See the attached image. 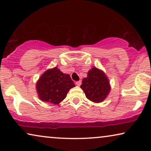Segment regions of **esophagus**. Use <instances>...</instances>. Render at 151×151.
<instances>
[{"mask_svg": "<svg viewBox=\"0 0 151 151\" xmlns=\"http://www.w3.org/2000/svg\"><path fill=\"white\" fill-rule=\"evenodd\" d=\"M76 85L79 86L81 85V84H82V82L80 81V80H79V81H77V82H76Z\"/></svg>", "mask_w": 151, "mask_h": 151, "instance_id": "34e87169", "label": "esophagus"}]
</instances>
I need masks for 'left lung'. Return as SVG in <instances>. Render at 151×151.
I'll return each mask as SVG.
<instances>
[{"label": "left lung", "instance_id": "1", "mask_svg": "<svg viewBox=\"0 0 151 151\" xmlns=\"http://www.w3.org/2000/svg\"><path fill=\"white\" fill-rule=\"evenodd\" d=\"M80 88L86 97L93 102H102L111 90L109 81L106 74L101 70L93 67L88 71L87 77L82 80Z\"/></svg>", "mask_w": 151, "mask_h": 151}]
</instances>
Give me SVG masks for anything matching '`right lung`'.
<instances>
[{"label":"right lung","instance_id":"add662e5","mask_svg":"<svg viewBox=\"0 0 151 151\" xmlns=\"http://www.w3.org/2000/svg\"><path fill=\"white\" fill-rule=\"evenodd\" d=\"M75 86L69 74L63 73L55 67L47 70L40 76L36 90L41 100L58 104L67 97L70 88Z\"/></svg>","mask_w":151,"mask_h":151}]
</instances>
